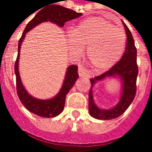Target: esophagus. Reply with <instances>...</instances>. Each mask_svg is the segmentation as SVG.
Here are the masks:
<instances>
[{
  "instance_id": "1",
  "label": "esophagus",
  "mask_w": 152,
  "mask_h": 152,
  "mask_svg": "<svg viewBox=\"0 0 152 152\" xmlns=\"http://www.w3.org/2000/svg\"><path fill=\"white\" fill-rule=\"evenodd\" d=\"M78 74L79 77H88L89 76V74H88V71L84 69L83 66H81V65L78 66Z\"/></svg>"
}]
</instances>
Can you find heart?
I'll use <instances>...</instances> for the list:
<instances>
[{"mask_svg": "<svg viewBox=\"0 0 152 152\" xmlns=\"http://www.w3.org/2000/svg\"><path fill=\"white\" fill-rule=\"evenodd\" d=\"M70 51L79 54L86 47V59L95 69L112 67L125 52L126 35L123 29L101 17H89L80 21L68 37Z\"/></svg>", "mask_w": 152, "mask_h": 152, "instance_id": "heart-1", "label": "heart"}]
</instances>
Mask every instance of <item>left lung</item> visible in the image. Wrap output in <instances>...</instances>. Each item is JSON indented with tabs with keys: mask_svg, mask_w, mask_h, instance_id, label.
<instances>
[{
	"mask_svg": "<svg viewBox=\"0 0 152 152\" xmlns=\"http://www.w3.org/2000/svg\"><path fill=\"white\" fill-rule=\"evenodd\" d=\"M127 36L125 53L121 59L105 73L90 79L91 87L88 94V111L90 115L98 120H111L121 116L130 106L136 93V78L138 66L136 63L137 51L134 38L128 26L124 24ZM110 77H119L122 83V94L120 102L110 110H101L93 102L92 88L98 81Z\"/></svg>",
	"mask_w": 152,
	"mask_h": 152,
	"instance_id": "obj_1",
	"label": "left lung"
}]
</instances>
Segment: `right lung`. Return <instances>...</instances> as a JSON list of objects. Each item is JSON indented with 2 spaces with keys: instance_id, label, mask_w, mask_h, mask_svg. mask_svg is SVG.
<instances>
[{
  "instance_id": "1",
  "label": "right lung",
  "mask_w": 152,
  "mask_h": 152,
  "mask_svg": "<svg viewBox=\"0 0 152 152\" xmlns=\"http://www.w3.org/2000/svg\"><path fill=\"white\" fill-rule=\"evenodd\" d=\"M80 16H82L81 13H78L66 7H62L59 5H51L49 7H47L42 9L28 22L19 40L18 54H17V60L15 62V74H16L17 94L21 102L26 107V110H28L29 111L38 116L52 118V117L57 116L62 113L65 104L66 95L68 94L69 90L73 88L74 83L78 79V67L76 65H71L68 68L64 78V84L60 89L59 93L54 98L50 99H45V100L36 99L26 92L24 86L22 85L20 78L19 70H18V64H19L18 61H19L21 42H23L26 32H28L37 25L40 24L43 21H52L53 23H56L57 25H58L60 27H63L65 22L78 18Z\"/></svg>"
}]
</instances>
